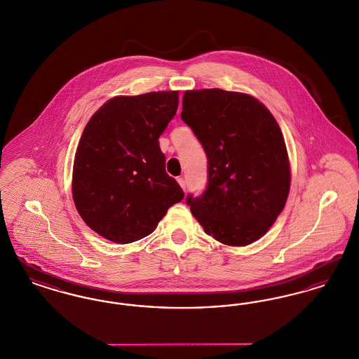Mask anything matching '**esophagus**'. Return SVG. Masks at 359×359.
Segmentation results:
<instances>
[{"label":"esophagus","mask_w":359,"mask_h":359,"mask_svg":"<svg viewBox=\"0 0 359 359\" xmlns=\"http://www.w3.org/2000/svg\"><path fill=\"white\" fill-rule=\"evenodd\" d=\"M177 183H179V186H180V187L183 188V189L186 191V180H184L183 177H179V179H177Z\"/></svg>","instance_id":"1"}]
</instances>
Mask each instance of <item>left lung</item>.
<instances>
[{"label":"left lung","instance_id":"8db88e82","mask_svg":"<svg viewBox=\"0 0 359 359\" xmlns=\"http://www.w3.org/2000/svg\"><path fill=\"white\" fill-rule=\"evenodd\" d=\"M182 120L208 160L205 194L187 198L192 215L223 245L256 242L290 194V157L277 121L253 95L222 88L187 90Z\"/></svg>","mask_w":359,"mask_h":359}]
</instances>
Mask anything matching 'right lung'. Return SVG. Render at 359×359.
<instances>
[{"instance_id":"obj_1","label":"right lung","mask_w":359,"mask_h":359,"mask_svg":"<svg viewBox=\"0 0 359 359\" xmlns=\"http://www.w3.org/2000/svg\"><path fill=\"white\" fill-rule=\"evenodd\" d=\"M177 104L179 91L117 95L87 122L74 158L72 199L103 238L121 245L144 238L184 198L158 145Z\"/></svg>"}]
</instances>
